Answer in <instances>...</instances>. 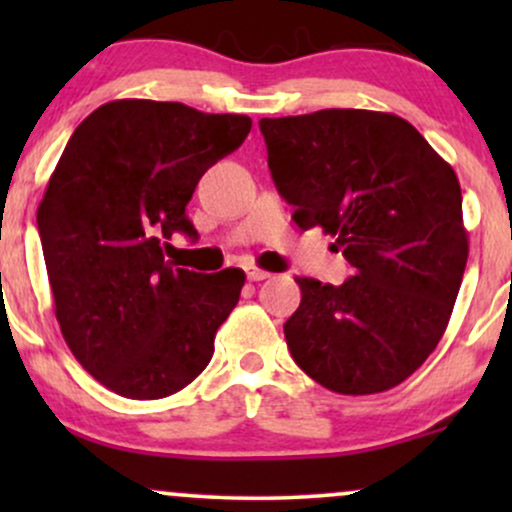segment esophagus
<instances>
[{
  "label": "esophagus",
  "mask_w": 512,
  "mask_h": 512,
  "mask_svg": "<svg viewBox=\"0 0 512 512\" xmlns=\"http://www.w3.org/2000/svg\"><path fill=\"white\" fill-rule=\"evenodd\" d=\"M245 274H248V279L250 281H264V279H269V272H264V269H260V267H245Z\"/></svg>",
  "instance_id": "1"
}]
</instances>
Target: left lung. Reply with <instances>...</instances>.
<instances>
[{
  "label": "left lung",
  "instance_id": "8db88e82",
  "mask_svg": "<svg viewBox=\"0 0 512 512\" xmlns=\"http://www.w3.org/2000/svg\"><path fill=\"white\" fill-rule=\"evenodd\" d=\"M267 163L301 231L320 226L354 276L296 279L293 361L339 395H375L436 349L467 267L455 170L407 120L330 108L262 117Z\"/></svg>",
  "mask_w": 512,
  "mask_h": 512
}]
</instances>
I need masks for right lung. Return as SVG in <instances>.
I'll list each match as a JSON object with an SVG mask.
<instances>
[{"label":"right lung","instance_id":"right-lung-1","mask_svg":"<svg viewBox=\"0 0 512 512\" xmlns=\"http://www.w3.org/2000/svg\"><path fill=\"white\" fill-rule=\"evenodd\" d=\"M250 127L248 115L125 98L64 146L38 207L55 315L76 361L117 395L168 397L211 361L245 274L190 272L163 248L173 233L197 238L187 202Z\"/></svg>","mask_w":512,"mask_h":512}]
</instances>
